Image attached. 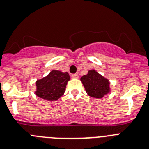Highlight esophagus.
Instances as JSON below:
<instances>
[{
	"label": "esophagus",
	"mask_w": 149,
	"mask_h": 149,
	"mask_svg": "<svg viewBox=\"0 0 149 149\" xmlns=\"http://www.w3.org/2000/svg\"><path fill=\"white\" fill-rule=\"evenodd\" d=\"M78 77H79V75L77 74H72V78L77 79Z\"/></svg>",
	"instance_id": "1"
}]
</instances>
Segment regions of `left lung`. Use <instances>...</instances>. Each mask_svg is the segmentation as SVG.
<instances>
[{"mask_svg": "<svg viewBox=\"0 0 149 149\" xmlns=\"http://www.w3.org/2000/svg\"><path fill=\"white\" fill-rule=\"evenodd\" d=\"M81 81L88 95L93 98H102L111 93L110 81L95 69L88 71L86 75L81 77Z\"/></svg>", "mask_w": 149, "mask_h": 149, "instance_id": "8db88e82", "label": "left lung"}]
</instances>
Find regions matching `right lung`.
Here are the masks:
<instances>
[{
  "label": "right lung",
  "instance_id": "obj_1",
  "mask_svg": "<svg viewBox=\"0 0 149 149\" xmlns=\"http://www.w3.org/2000/svg\"><path fill=\"white\" fill-rule=\"evenodd\" d=\"M69 80L68 72L52 70L48 75L36 81L35 94L46 101H56L63 95Z\"/></svg>",
  "mask_w": 149,
  "mask_h": 149
}]
</instances>
